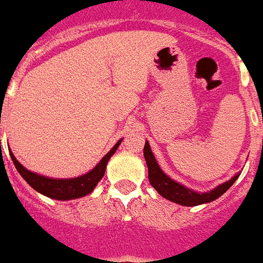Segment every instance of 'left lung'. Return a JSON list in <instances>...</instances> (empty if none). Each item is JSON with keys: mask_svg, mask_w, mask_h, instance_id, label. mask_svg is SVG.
<instances>
[{"mask_svg": "<svg viewBox=\"0 0 263 263\" xmlns=\"http://www.w3.org/2000/svg\"><path fill=\"white\" fill-rule=\"evenodd\" d=\"M144 158L147 162V167H148V180L151 183V186L158 191L163 198L168 200H173L175 203H179L183 206H198L202 203H209L219 198L220 195H223L227 190L233 186V183L238 179V176L240 174L231 178L229 182H224L223 184H219L217 189L211 190L209 193H195L191 191L187 187L182 186L179 183L174 182L173 179H170L168 176L163 173L160 167H159L158 162H156L155 156L152 154L151 148H149L148 142H145L144 145Z\"/></svg>", "mask_w": 263, "mask_h": 263, "instance_id": "1", "label": "left lung"}]
</instances>
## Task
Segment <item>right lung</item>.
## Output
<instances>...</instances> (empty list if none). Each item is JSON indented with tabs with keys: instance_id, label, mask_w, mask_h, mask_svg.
<instances>
[{
	"instance_id": "obj_1",
	"label": "right lung",
	"mask_w": 263,
	"mask_h": 263,
	"mask_svg": "<svg viewBox=\"0 0 263 263\" xmlns=\"http://www.w3.org/2000/svg\"><path fill=\"white\" fill-rule=\"evenodd\" d=\"M120 143L121 140H119L115 144L114 148L101 159L99 164L92 171H89L85 175L79 176V178H73V179H50V178H46V176L37 175L34 173H30L29 170H26L24 165L20 164L18 160L12 154V151H10V156H12L13 163H14L15 168L20 173V175L23 176L32 189H34L43 195L48 196V198H52V199L68 200L88 195V194L93 191L99 180L104 176L108 160L114 155L115 151L119 148Z\"/></svg>"
}]
</instances>
